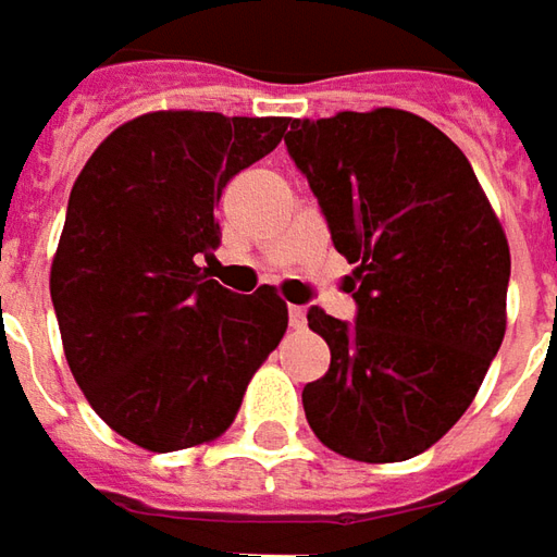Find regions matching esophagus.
<instances>
[{"instance_id": "1", "label": "esophagus", "mask_w": 557, "mask_h": 557, "mask_svg": "<svg viewBox=\"0 0 557 557\" xmlns=\"http://www.w3.org/2000/svg\"><path fill=\"white\" fill-rule=\"evenodd\" d=\"M288 319H290V329H307V310L304 307H288Z\"/></svg>"}]
</instances>
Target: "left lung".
I'll use <instances>...</instances> for the list:
<instances>
[{"mask_svg": "<svg viewBox=\"0 0 557 557\" xmlns=\"http://www.w3.org/2000/svg\"><path fill=\"white\" fill-rule=\"evenodd\" d=\"M337 253L354 263L356 322H307L332 366L304 387L312 434L369 465L431 449L471 406L505 337L511 253L461 148L399 108L290 120Z\"/></svg>", "mask_w": 557, "mask_h": 557, "instance_id": "obj_1", "label": "left lung"}]
</instances>
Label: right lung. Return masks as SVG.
I'll return each instance as SVG.
<instances>
[{
  "label": "right lung",
  "instance_id": "right-lung-1",
  "mask_svg": "<svg viewBox=\"0 0 557 557\" xmlns=\"http://www.w3.org/2000/svg\"><path fill=\"white\" fill-rule=\"evenodd\" d=\"M285 126L151 111L101 141L71 188L49 275L64 356L98 418L148 453L225 434L285 337L272 285L232 294L198 267L220 245L223 188Z\"/></svg>",
  "mask_w": 557,
  "mask_h": 557
}]
</instances>
